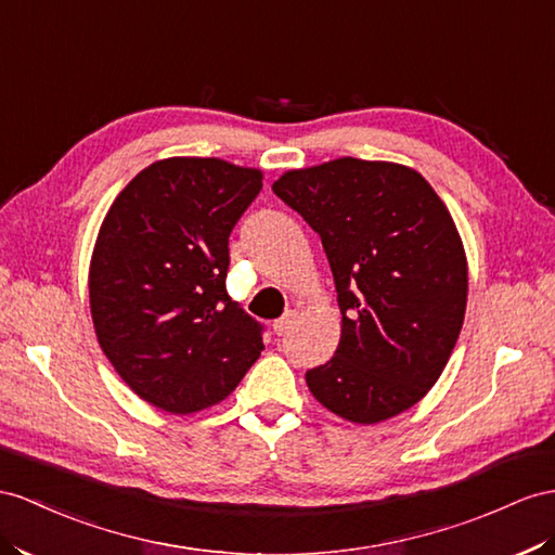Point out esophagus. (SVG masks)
I'll list each match as a JSON object with an SVG mask.
<instances>
[{
	"label": "esophagus",
	"mask_w": 555,
	"mask_h": 555,
	"mask_svg": "<svg viewBox=\"0 0 555 555\" xmlns=\"http://www.w3.org/2000/svg\"><path fill=\"white\" fill-rule=\"evenodd\" d=\"M295 311H288V314L286 317H281V319H276L274 321V325H272V328H274V333L276 335H286L291 328H293V323H295Z\"/></svg>",
	"instance_id": "esophagus-1"
}]
</instances>
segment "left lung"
I'll return each instance as SVG.
<instances>
[{"label":"left lung","instance_id":"left-lung-1","mask_svg":"<svg viewBox=\"0 0 555 555\" xmlns=\"http://www.w3.org/2000/svg\"><path fill=\"white\" fill-rule=\"evenodd\" d=\"M272 190L321 236L343 311L309 391L357 424L401 415L436 385L464 323L468 269L450 210L415 168L353 156L288 170Z\"/></svg>","mask_w":555,"mask_h":555}]
</instances>
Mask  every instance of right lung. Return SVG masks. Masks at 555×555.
<instances>
[{
  "mask_svg": "<svg viewBox=\"0 0 555 555\" xmlns=\"http://www.w3.org/2000/svg\"><path fill=\"white\" fill-rule=\"evenodd\" d=\"M262 170L202 156L154 162L109 206L89 269L98 343L142 401L188 415L230 396L262 325L224 288L230 234Z\"/></svg>",
  "mask_w": 555,
  "mask_h": 555,
  "instance_id": "1",
  "label": "right lung"
}]
</instances>
